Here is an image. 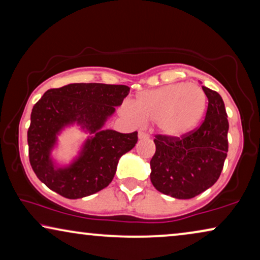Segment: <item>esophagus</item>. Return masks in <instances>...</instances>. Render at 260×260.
Wrapping results in <instances>:
<instances>
[{
	"instance_id": "1",
	"label": "esophagus",
	"mask_w": 260,
	"mask_h": 260,
	"mask_svg": "<svg viewBox=\"0 0 260 260\" xmlns=\"http://www.w3.org/2000/svg\"><path fill=\"white\" fill-rule=\"evenodd\" d=\"M138 137H139V139H147V138H149V134H147V133H145V132H139V134H138Z\"/></svg>"
}]
</instances>
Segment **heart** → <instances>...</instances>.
<instances>
[{
  "label": "heart",
  "mask_w": 260,
  "mask_h": 260,
  "mask_svg": "<svg viewBox=\"0 0 260 260\" xmlns=\"http://www.w3.org/2000/svg\"><path fill=\"white\" fill-rule=\"evenodd\" d=\"M207 96L196 83L177 82L145 90L133 104L122 106V114L138 122H155L168 138H181L194 131L205 115Z\"/></svg>",
  "instance_id": "obj_1"
}]
</instances>
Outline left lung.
Masks as SVG:
<instances>
[{"instance_id": "8db88e82", "label": "left lung", "mask_w": 260, "mask_h": 260, "mask_svg": "<svg viewBox=\"0 0 260 260\" xmlns=\"http://www.w3.org/2000/svg\"><path fill=\"white\" fill-rule=\"evenodd\" d=\"M206 116L198 129L182 138L156 135L151 181L164 194L191 199L213 186L228 156L229 121L220 95L207 87Z\"/></svg>"}]
</instances>
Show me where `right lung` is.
I'll list each match as a JSON object with an SVG mask.
<instances>
[{
	"label": "right lung",
	"mask_w": 260,
	"mask_h": 260,
	"mask_svg": "<svg viewBox=\"0 0 260 260\" xmlns=\"http://www.w3.org/2000/svg\"><path fill=\"white\" fill-rule=\"evenodd\" d=\"M128 93L129 87L123 85L69 83L47 90L36 102L28 128L29 161L47 187L64 198L79 199L111 184L120 158L138 141V132L104 129ZM74 124L89 137L78 155L68 166H60L51 153L61 131Z\"/></svg>",
	"instance_id": "obj_1"
}]
</instances>
